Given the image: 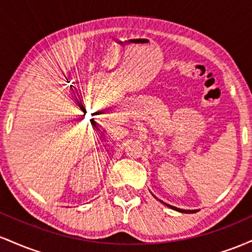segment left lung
<instances>
[{"label": "left lung", "instance_id": "left-lung-1", "mask_svg": "<svg viewBox=\"0 0 252 252\" xmlns=\"http://www.w3.org/2000/svg\"><path fill=\"white\" fill-rule=\"evenodd\" d=\"M161 202H163V201H161ZM163 204H164V202H163ZM164 205L170 207L172 210H175V211H178V212H182V213H195V212H198V210H181V209H178V207H175V206H172V205H169V204H164Z\"/></svg>", "mask_w": 252, "mask_h": 252}]
</instances>
